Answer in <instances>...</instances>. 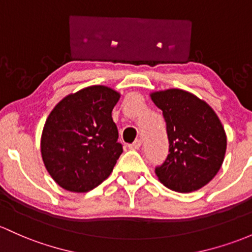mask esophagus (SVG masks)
<instances>
[{"label": "esophagus", "instance_id": "1", "mask_svg": "<svg viewBox=\"0 0 252 252\" xmlns=\"http://www.w3.org/2000/svg\"><path fill=\"white\" fill-rule=\"evenodd\" d=\"M140 145H142V140L136 139L132 144L128 145V149H131V150H138L140 148Z\"/></svg>", "mask_w": 252, "mask_h": 252}]
</instances>
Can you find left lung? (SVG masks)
<instances>
[{
  "label": "left lung",
  "mask_w": 252,
  "mask_h": 252,
  "mask_svg": "<svg viewBox=\"0 0 252 252\" xmlns=\"http://www.w3.org/2000/svg\"><path fill=\"white\" fill-rule=\"evenodd\" d=\"M163 112L169 154L155 169L158 180L177 192H192L218 174L224 158L227 137L220 119L203 99L181 89L150 94Z\"/></svg>",
  "instance_id": "obj_1"
}]
</instances>
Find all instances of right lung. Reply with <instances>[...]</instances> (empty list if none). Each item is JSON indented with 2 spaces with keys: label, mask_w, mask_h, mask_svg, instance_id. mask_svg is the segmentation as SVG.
Returning <instances> with one entry per match:
<instances>
[{
  "label": "right lung",
  "mask_w": 252,
  "mask_h": 252,
  "mask_svg": "<svg viewBox=\"0 0 252 252\" xmlns=\"http://www.w3.org/2000/svg\"><path fill=\"white\" fill-rule=\"evenodd\" d=\"M120 94L104 85L67 94L43 127L40 153L50 177L62 189L88 192L103 183L123 153L112 112Z\"/></svg>",
  "instance_id": "right-lung-1"
}]
</instances>
